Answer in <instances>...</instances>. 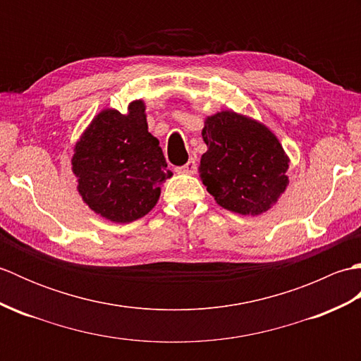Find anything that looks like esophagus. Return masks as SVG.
I'll return each instance as SVG.
<instances>
[{
    "instance_id": "1",
    "label": "esophagus",
    "mask_w": 361,
    "mask_h": 361,
    "mask_svg": "<svg viewBox=\"0 0 361 361\" xmlns=\"http://www.w3.org/2000/svg\"><path fill=\"white\" fill-rule=\"evenodd\" d=\"M197 171V164L194 159H189L185 166H180V167H175V172L176 173H188V175H192Z\"/></svg>"
}]
</instances>
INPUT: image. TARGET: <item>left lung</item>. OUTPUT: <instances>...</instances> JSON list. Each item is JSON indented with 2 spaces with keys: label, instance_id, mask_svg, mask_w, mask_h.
I'll use <instances>...</instances> for the list:
<instances>
[{
  "label": "left lung",
  "instance_id": "1",
  "mask_svg": "<svg viewBox=\"0 0 361 361\" xmlns=\"http://www.w3.org/2000/svg\"><path fill=\"white\" fill-rule=\"evenodd\" d=\"M202 136L208 150L198 172L217 204L242 216L271 209L288 186L290 163L271 130L226 110L204 119Z\"/></svg>",
  "mask_w": 361,
  "mask_h": 361
}]
</instances>
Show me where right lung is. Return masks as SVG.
<instances>
[{
    "mask_svg": "<svg viewBox=\"0 0 361 361\" xmlns=\"http://www.w3.org/2000/svg\"><path fill=\"white\" fill-rule=\"evenodd\" d=\"M71 164L82 200L114 224L149 214L172 176L159 141L149 133L141 99L130 102L126 114L99 113L75 142Z\"/></svg>",
    "mask_w": 361,
    "mask_h": 361,
    "instance_id": "obj_1",
    "label": "right lung"
}]
</instances>
